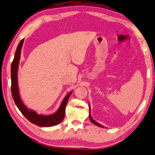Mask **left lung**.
<instances>
[{"mask_svg": "<svg viewBox=\"0 0 155 155\" xmlns=\"http://www.w3.org/2000/svg\"><path fill=\"white\" fill-rule=\"evenodd\" d=\"M89 113H90V114H89V118H90V120H91V121L92 122V123H93V124H96L97 126H98V127H103V128H105L104 127H103V125L100 124L99 123H97V121H95L94 120H93V118L91 117V108H90V104H89Z\"/></svg>", "mask_w": 155, "mask_h": 155, "instance_id": "obj_1", "label": "left lung"}]
</instances>
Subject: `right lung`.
I'll return each instance as SVG.
<instances>
[{
    "label": "right lung",
    "instance_id": "obj_1",
    "mask_svg": "<svg viewBox=\"0 0 155 155\" xmlns=\"http://www.w3.org/2000/svg\"><path fill=\"white\" fill-rule=\"evenodd\" d=\"M24 42V38L19 42L17 48L15 52V57L11 64V93L12 96L15 103L18 107L21 113L27 118V119L35 124L38 125L42 127H49L59 124L64 119L65 115V108L67 106V102L72 91L69 93L66 96L63 101H62L60 107L55 113L50 115H42L39 114L35 111L32 110L25 106L23 103L21 97H20L18 87V79L17 73L19 65V61L21 58V49Z\"/></svg>",
    "mask_w": 155,
    "mask_h": 155
}]
</instances>
